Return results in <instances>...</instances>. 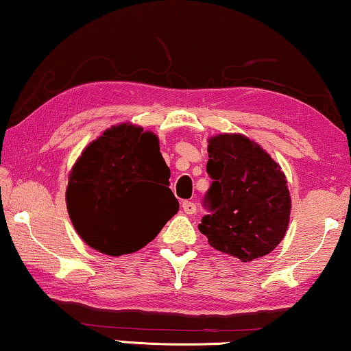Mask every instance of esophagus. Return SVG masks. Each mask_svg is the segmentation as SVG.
Masks as SVG:
<instances>
[{
  "instance_id": "1",
  "label": "esophagus",
  "mask_w": 351,
  "mask_h": 351,
  "mask_svg": "<svg viewBox=\"0 0 351 351\" xmlns=\"http://www.w3.org/2000/svg\"><path fill=\"white\" fill-rule=\"evenodd\" d=\"M182 209L185 213H195L196 212V204L193 201H184L182 202Z\"/></svg>"
}]
</instances>
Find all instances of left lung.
<instances>
[{
  "instance_id": "8db88e82",
  "label": "left lung",
  "mask_w": 351,
  "mask_h": 351,
  "mask_svg": "<svg viewBox=\"0 0 351 351\" xmlns=\"http://www.w3.org/2000/svg\"><path fill=\"white\" fill-rule=\"evenodd\" d=\"M212 184L199 231L215 250L242 263L271 253L285 236L291 197L285 174L256 142L218 134L207 145Z\"/></svg>"
}]
</instances>
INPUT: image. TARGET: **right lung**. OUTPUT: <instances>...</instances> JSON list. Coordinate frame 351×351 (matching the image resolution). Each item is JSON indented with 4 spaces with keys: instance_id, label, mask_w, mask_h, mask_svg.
I'll return each instance as SVG.
<instances>
[{
    "instance_id": "add662e5",
    "label": "right lung",
    "mask_w": 351,
    "mask_h": 351,
    "mask_svg": "<svg viewBox=\"0 0 351 351\" xmlns=\"http://www.w3.org/2000/svg\"><path fill=\"white\" fill-rule=\"evenodd\" d=\"M169 177L154 133L131 123L106 130L69 174L66 206L77 234L104 255L138 252L179 210Z\"/></svg>"
}]
</instances>
